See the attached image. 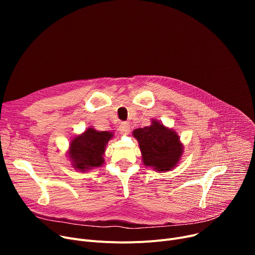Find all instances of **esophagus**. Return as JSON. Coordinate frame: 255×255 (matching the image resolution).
<instances>
[{
	"mask_svg": "<svg viewBox=\"0 0 255 255\" xmlns=\"http://www.w3.org/2000/svg\"><path fill=\"white\" fill-rule=\"evenodd\" d=\"M119 131H120L121 134L127 135L128 133H129V131H130V125L128 123H126V122L121 123V125L119 126Z\"/></svg>",
	"mask_w": 255,
	"mask_h": 255,
	"instance_id": "obj_1",
	"label": "esophagus"
}]
</instances>
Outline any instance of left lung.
<instances>
[{"label": "left lung", "mask_w": 255, "mask_h": 255, "mask_svg": "<svg viewBox=\"0 0 255 255\" xmlns=\"http://www.w3.org/2000/svg\"><path fill=\"white\" fill-rule=\"evenodd\" d=\"M139 144L142 162L156 171L175 168L183 154V144L178 133L165 127L159 121L152 120V125L132 132Z\"/></svg>", "instance_id": "obj_1"}]
</instances>
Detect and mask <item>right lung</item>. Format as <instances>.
Here are the masks:
<instances>
[{
	"mask_svg": "<svg viewBox=\"0 0 255 255\" xmlns=\"http://www.w3.org/2000/svg\"><path fill=\"white\" fill-rule=\"evenodd\" d=\"M114 136L110 131H97L93 127L75 136L69 146L68 157L75 169L86 171L104 163L105 146Z\"/></svg>",
	"mask_w": 255,
	"mask_h": 255,
	"instance_id": "add662e5",
	"label": "right lung"
}]
</instances>
